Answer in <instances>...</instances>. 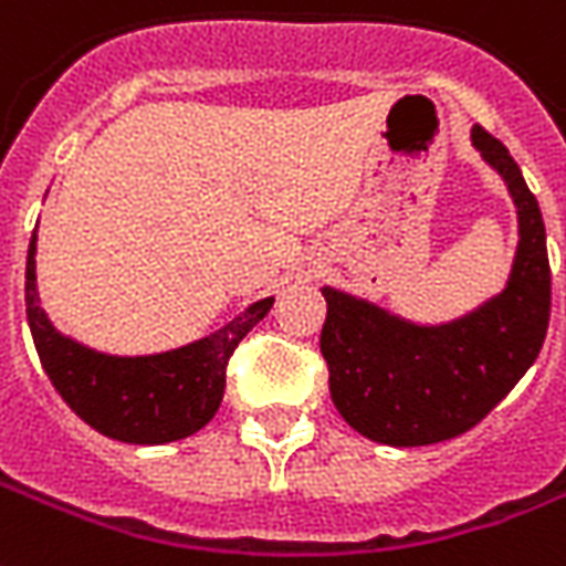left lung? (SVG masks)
Wrapping results in <instances>:
<instances>
[{"instance_id": "8db88e82", "label": "left lung", "mask_w": 566, "mask_h": 566, "mask_svg": "<svg viewBox=\"0 0 566 566\" xmlns=\"http://www.w3.org/2000/svg\"><path fill=\"white\" fill-rule=\"evenodd\" d=\"M472 145L502 175L516 205L520 243L502 293L457 321L421 326L323 287L321 353L332 403L379 446H437L472 430L523 379L546 338L552 275L537 198L511 150L478 124Z\"/></svg>"}]
</instances>
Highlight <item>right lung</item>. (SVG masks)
<instances>
[{"instance_id":"1","label":"right lung","mask_w":566,"mask_h":566,"mask_svg":"<svg viewBox=\"0 0 566 566\" xmlns=\"http://www.w3.org/2000/svg\"><path fill=\"white\" fill-rule=\"evenodd\" d=\"M32 234L25 258V317L46 377L76 416L97 433L133 446H163L192 437L216 416L226 395V368L240 340L264 321L273 296L252 302L222 329L187 347L154 356H109L55 329L38 300Z\"/></svg>"}]
</instances>
